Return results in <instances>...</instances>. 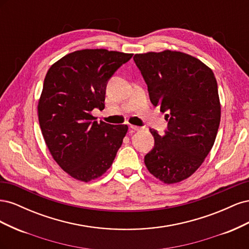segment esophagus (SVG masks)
<instances>
[{
  "label": "esophagus",
  "instance_id": "esophagus-1",
  "mask_svg": "<svg viewBox=\"0 0 249 249\" xmlns=\"http://www.w3.org/2000/svg\"><path fill=\"white\" fill-rule=\"evenodd\" d=\"M130 129H131L132 131H134V132H138V131L142 130V127H141V126H138V125H133V124H131V125H130Z\"/></svg>",
  "mask_w": 249,
  "mask_h": 249
}]
</instances>
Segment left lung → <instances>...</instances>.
<instances>
[{
  "instance_id": "1",
  "label": "left lung",
  "mask_w": 249,
  "mask_h": 249,
  "mask_svg": "<svg viewBox=\"0 0 249 249\" xmlns=\"http://www.w3.org/2000/svg\"><path fill=\"white\" fill-rule=\"evenodd\" d=\"M155 107L166 112L164 136L150 129L155 146L144 157L148 171L165 184L186 179L212 149L221 106L212 70L182 52H148L134 56Z\"/></svg>"
}]
</instances>
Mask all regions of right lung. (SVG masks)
<instances>
[{"label":"right lung","instance_id":"1","mask_svg":"<svg viewBox=\"0 0 249 249\" xmlns=\"http://www.w3.org/2000/svg\"><path fill=\"white\" fill-rule=\"evenodd\" d=\"M133 54L105 49L72 52L53 64L38 101V120L46 144L71 177L90 182L114 161L126 124L97 123L91 111L105 108L108 80Z\"/></svg>","mask_w":249,"mask_h":249}]
</instances>
